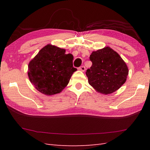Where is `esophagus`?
I'll return each instance as SVG.
<instances>
[{"label": "esophagus", "mask_w": 150, "mask_h": 150, "mask_svg": "<svg viewBox=\"0 0 150 150\" xmlns=\"http://www.w3.org/2000/svg\"><path fill=\"white\" fill-rule=\"evenodd\" d=\"M79 69L81 70V71H84L85 70H86V68H85V66H82L80 67V68H79Z\"/></svg>", "instance_id": "obj_1"}]
</instances>
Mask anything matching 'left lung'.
Returning <instances> with one entry per match:
<instances>
[{"label":"left lung","mask_w":150,"mask_h":150,"mask_svg":"<svg viewBox=\"0 0 150 150\" xmlns=\"http://www.w3.org/2000/svg\"><path fill=\"white\" fill-rule=\"evenodd\" d=\"M90 60L92 66L86 74L89 84L98 92L112 93L125 83L128 67L119 54L110 47L93 52Z\"/></svg>","instance_id":"left-lung-1"}]
</instances>
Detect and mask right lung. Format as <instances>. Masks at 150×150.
<instances>
[{
	"label": "right lung",
	"instance_id": "obj_1",
	"mask_svg": "<svg viewBox=\"0 0 150 150\" xmlns=\"http://www.w3.org/2000/svg\"><path fill=\"white\" fill-rule=\"evenodd\" d=\"M65 52L64 49L48 44L29 63L28 77L40 93L47 95L60 93L77 71L73 66V55Z\"/></svg>",
	"mask_w": 150,
	"mask_h": 150
}]
</instances>
